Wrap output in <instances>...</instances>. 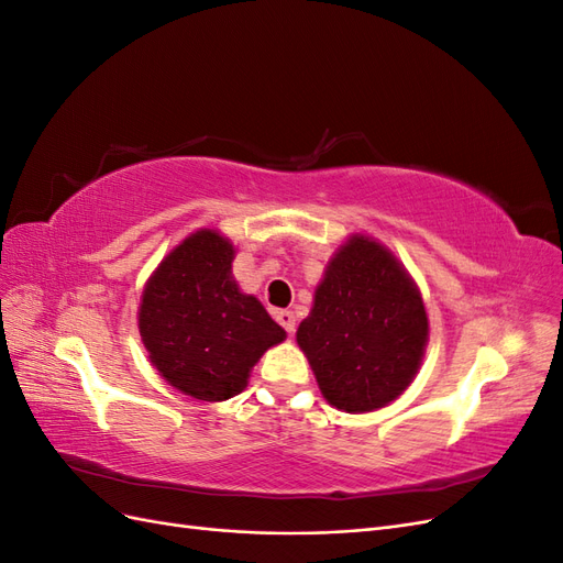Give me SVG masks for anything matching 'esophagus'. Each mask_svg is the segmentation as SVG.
I'll return each mask as SVG.
<instances>
[{
    "mask_svg": "<svg viewBox=\"0 0 563 563\" xmlns=\"http://www.w3.org/2000/svg\"><path fill=\"white\" fill-rule=\"evenodd\" d=\"M275 319L282 323L284 331H286L288 335L296 333V314H294L291 310H277V312H275Z\"/></svg>",
    "mask_w": 563,
    "mask_h": 563,
    "instance_id": "esophagus-1",
    "label": "esophagus"
}]
</instances>
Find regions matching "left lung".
<instances>
[{"label":"left lung","mask_w":563,"mask_h":563,"mask_svg":"<svg viewBox=\"0 0 563 563\" xmlns=\"http://www.w3.org/2000/svg\"><path fill=\"white\" fill-rule=\"evenodd\" d=\"M428 333L420 291L401 263L380 242L352 234L329 261L296 340L323 399L366 413L413 383Z\"/></svg>","instance_id":"left-lung-1"}]
</instances>
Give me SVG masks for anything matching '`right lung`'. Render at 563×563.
Wrapping results in <instances>:
<instances>
[{
	"label": "right lung",
	"mask_w": 563,
	"mask_h": 563,
	"mask_svg": "<svg viewBox=\"0 0 563 563\" xmlns=\"http://www.w3.org/2000/svg\"><path fill=\"white\" fill-rule=\"evenodd\" d=\"M234 246L216 230L183 240L145 284L139 329L159 376L187 397L225 401L286 331L232 277Z\"/></svg>",
	"instance_id": "right-lung-1"
}]
</instances>
